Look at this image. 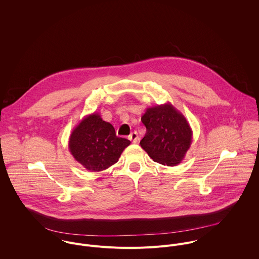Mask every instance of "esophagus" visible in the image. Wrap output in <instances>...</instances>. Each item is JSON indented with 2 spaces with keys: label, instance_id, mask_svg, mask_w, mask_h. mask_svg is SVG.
Masks as SVG:
<instances>
[{
  "label": "esophagus",
  "instance_id": "esophagus-1",
  "mask_svg": "<svg viewBox=\"0 0 259 259\" xmlns=\"http://www.w3.org/2000/svg\"><path fill=\"white\" fill-rule=\"evenodd\" d=\"M128 139H130L132 142H133V144H137V143L139 142V136H138L137 132H134V133H132V134L130 135Z\"/></svg>",
  "mask_w": 259,
  "mask_h": 259
}]
</instances>
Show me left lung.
I'll use <instances>...</instances> for the list:
<instances>
[{"label": "left lung", "mask_w": 259, "mask_h": 259, "mask_svg": "<svg viewBox=\"0 0 259 259\" xmlns=\"http://www.w3.org/2000/svg\"><path fill=\"white\" fill-rule=\"evenodd\" d=\"M147 133L140 145L153 161L180 164L192 142V130L185 115L170 103L150 107L142 116Z\"/></svg>", "instance_id": "left-lung-1"}]
</instances>
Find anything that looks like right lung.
<instances>
[{"label":"right lung","mask_w":259,"mask_h":259,"mask_svg":"<svg viewBox=\"0 0 259 259\" xmlns=\"http://www.w3.org/2000/svg\"><path fill=\"white\" fill-rule=\"evenodd\" d=\"M131 142L118 138L110 122L99 112L85 115L71 133L69 150L85 169L99 172L117 162Z\"/></svg>","instance_id":"add662e5"}]
</instances>
